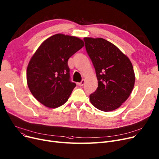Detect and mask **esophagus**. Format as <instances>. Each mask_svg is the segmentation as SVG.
<instances>
[{
	"label": "esophagus",
	"mask_w": 159,
	"mask_h": 159,
	"mask_svg": "<svg viewBox=\"0 0 159 159\" xmlns=\"http://www.w3.org/2000/svg\"><path fill=\"white\" fill-rule=\"evenodd\" d=\"M84 83H85V80H84V79H83V80H82V81L80 82H79V86H82L83 85H84Z\"/></svg>",
	"instance_id": "esophagus-1"
}]
</instances>
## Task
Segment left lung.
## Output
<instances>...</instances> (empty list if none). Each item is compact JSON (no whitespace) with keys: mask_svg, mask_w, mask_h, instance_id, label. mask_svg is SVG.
<instances>
[{"mask_svg":"<svg viewBox=\"0 0 159 159\" xmlns=\"http://www.w3.org/2000/svg\"><path fill=\"white\" fill-rule=\"evenodd\" d=\"M84 41L98 80L97 89L89 95L90 102L103 111L117 109L134 87L132 64L117 47L102 38L85 37Z\"/></svg>","mask_w":159,"mask_h":159,"instance_id":"8db88e82","label":"left lung"}]
</instances>
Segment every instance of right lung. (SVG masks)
Instances as JSON below:
<instances>
[{
  "mask_svg": "<svg viewBox=\"0 0 159 159\" xmlns=\"http://www.w3.org/2000/svg\"><path fill=\"white\" fill-rule=\"evenodd\" d=\"M84 46L79 38L56 34L44 40L31 57L26 72L31 93L48 107L68 100L76 84L70 80L69 58Z\"/></svg>",
  "mask_w": 159,
  "mask_h": 159,
  "instance_id": "obj_1",
  "label": "right lung"
}]
</instances>
